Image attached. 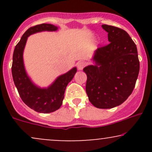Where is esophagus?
I'll list each match as a JSON object with an SVG mask.
<instances>
[{"label": "esophagus", "mask_w": 152, "mask_h": 152, "mask_svg": "<svg viewBox=\"0 0 152 152\" xmlns=\"http://www.w3.org/2000/svg\"><path fill=\"white\" fill-rule=\"evenodd\" d=\"M86 66V63L84 61H80L77 64V68L78 70H82Z\"/></svg>", "instance_id": "34e87169"}]
</instances>
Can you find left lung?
Here are the masks:
<instances>
[{
	"mask_svg": "<svg viewBox=\"0 0 152 152\" xmlns=\"http://www.w3.org/2000/svg\"><path fill=\"white\" fill-rule=\"evenodd\" d=\"M109 43L97 48L95 65L83 69L86 74L88 100L99 109L116 107L132 94L139 72L137 46L123 29L102 25Z\"/></svg>",
	"mask_w": 152,
	"mask_h": 152,
	"instance_id": "obj_1",
	"label": "left lung"
}]
</instances>
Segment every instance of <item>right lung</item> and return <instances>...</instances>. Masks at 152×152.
Here are the masks:
<instances>
[{"label":"right lung","mask_w":152,"mask_h":152,"mask_svg":"<svg viewBox=\"0 0 152 152\" xmlns=\"http://www.w3.org/2000/svg\"><path fill=\"white\" fill-rule=\"evenodd\" d=\"M58 27L52 24L42 23L31 27L24 33L15 47L12 64V76L22 101L31 109L48 114L58 110L61 106L68 83L74 78L77 69L73 68L58 76L48 88H40L33 83L26 73L23 64V50L28 37L41 31H56Z\"/></svg>","instance_id":"1"}]
</instances>
